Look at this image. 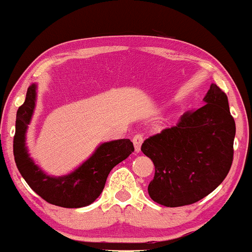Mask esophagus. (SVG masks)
Segmentation results:
<instances>
[{
    "label": "esophagus",
    "instance_id": "esophagus-1",
    "mask_svg": "<svg viewBox=\"0 0 252 252\" xmlns=\"http://www.w3.org/2000/svg\"><path fill=\"white\" fill-rule=\"evenodd\" d=\"M143 135L141 134H136L134 136V138H132V143H134V147H135V152L138 153L141 150V144L143 143Z\"/></svg>",
    "mask_w": 252,
    "mask_h": 252
}]
</instances>
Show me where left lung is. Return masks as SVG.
<instances>
[{"label": "left lung", "instance_id": "1", "mask_svg": "<svg viewBox=\"0 0 252 252\" xmlns=\"http://www.w3.org/2000/svg\"><path fill=\"white\" fill-rule=\"evenodd\" d=\"M201 108L182 115L176 126L150 136L141 150L155 166L148 193L158 204L179 207L213 192L230 172L236 123L227 96L211 84Z\"/></svg>", "mask_w": 252, "mask_h": 252}]
</instances>
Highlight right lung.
Returning a JSON list of instances; mask_svg holds the SVG:
<instances>
[{"label":"right lung","mask_w":252,"mask_h":252,"mask_svg":"<svg viewBox=\"0 0 252 252\" xmlns=\"http://www.w3.org/2000/svg\"><path fill=\"white\" fill-rule=\"evenodd\" d=\"M35 89L34 84L28 88L25 103L16 114L13 147L17 169L31 189L50 204L66 209L88 206L100 195L110 170L134 152L132 142L128 138L105 142L71 174L60 178L46 175L26 148V131L35 106Z\"/></svg>","instance_id":"1"}]
</instances>
